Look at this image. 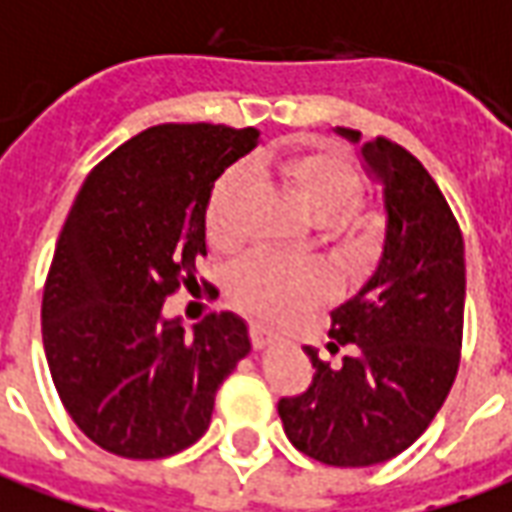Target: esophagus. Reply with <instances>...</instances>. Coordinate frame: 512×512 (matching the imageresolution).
<instances>
[{
  "label": "esophagus",
  "instance_id": "esophagus-1",
  "mask_svg": "<svg viewBox=\"0 0 512 512\" xmlns=\"http://www.w3.org/2000/svg\"><path fill=\"white\" fill-rule=\"evenodd\" d=\"M249 341H252L255 349H266V346H271V343L277 341V335L271 330H266L263 324H249Z\"/></svg>",
  "mask_w": 512,
  "mask_h": 512
}]
</instances>
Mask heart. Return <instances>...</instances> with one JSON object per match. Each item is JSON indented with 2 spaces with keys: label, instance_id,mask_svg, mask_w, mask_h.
<instances>
[{
  "label": "heart",
  "instance_id": "obj_1",
  "mask_svg": "<svg viewBox=\"0 0 512 512\" xmlns=\"http://www.w3.org/2000/svg\"><path fill=\"white\" fill-rule=\"evenodd\" d=\"M268 171L288 194L321 219V238L349 263H363L377 252L382 219L360 199L366 180L352 155L327 141H302L268 157ZM246 177L241 169L221 174L205 205V238L210 249L230 255L244 244ZM330 293L324 271L310 263L252 257L232 274L230 302L249 316L271 324L291 321Z\"/></svg>",
  "mask_w": 512,
  "mask_h": 512
}]
</instances>
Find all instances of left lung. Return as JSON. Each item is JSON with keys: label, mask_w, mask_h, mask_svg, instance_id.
<instances>
[{"label": "left lung", "mask_w": 512, "mask_h": 512, "mask_svg": "<svg viewBox=\"0 0 512 512\" xmlns=\"http://www.w3.org/2000/svg\"><path fill=\"white\" fill-rule=\"evenodd\" d=\"M363 157L385 182L380 268L330 313V352L346 346L341 366L330 368L305 346L313 382L277 405L302 455L343 468L402 455L430 427L460 368L466 310L463 232L438 182L385 135L363 146Z\"/></svg>", "instance_id": "8db88e82"}]
</instances>
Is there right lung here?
I'll use <instances>...</instances> for the list:
<instances>
[{"mask_svg": "<svg viewBox=\"0 0 512 512\" xmlns=\"http://www.w3.org/2000/svg\"><path fill=\"white\" fill-rule=\"evenodd\" d=\"M257 135L227 124H157L82 182L46 274L41 335L66 413L105 452L157 460L188 449L210 427L221 382L249 352L238 316L207 313L185 332L163 318V302L199 282L210 188Z\"/></svg>", "mask_w": 512, "mask_h": 512, "instance_id": "add662e5", "label": "right lung"}]
</instances>
